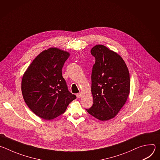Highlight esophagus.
Listing matches in <instances>:
<instances>
[{"label":"esophagus","mask_w":160,"mask_h":160,"mask_svg":"<svg viewBox=\"0 0 160 160\" xmlns=\"http://www.w3.org/2000/svg\"><path fill=\"white\" fill-rule=\"evenodd\" d=\"M76 96H77V97L78 98H80V97H82V93H80V92H79V93H77V94H76Z\"/></svg>","instance_id":"34e87169"}]
</instances>
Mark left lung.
I'll list each match as a JSON object with an SVG mask.
<instances>
[{"mask_svg":"<svg viewBox=\"0 0 160 160\" xmlns=\"http://www.w3.org/2000/svg\"><path fill=\"white\" fill-rule=\"evenodd\" d=\"M90 52L96 58L91 75L94 101L85 109L106 121L115 117L125 103L130 92V75L121 56L104 45H96Z\"/></svg>","mask_w":160,"mask_h":160,"instance_id":"8db88e82","label":"left lung"}]
</instances>
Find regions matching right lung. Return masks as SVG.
<instances>
[{"instance_id":"obj_1","label":"right lung","mask_w":160,"mask_h":160,"mask_svg":"<svg viewBox=\"0 0 160 160\" xmlns=\"http://www.w3.org/2000/svg\"><path fill=\"white\" fill-rule=\"evenodd\" d=\"M70 54L57 48L42 52L33 61L22 78L21 91L29 108L44 120L64 113L77 98L68 89L62 68Z\"/></svg>"}]
</instances>
